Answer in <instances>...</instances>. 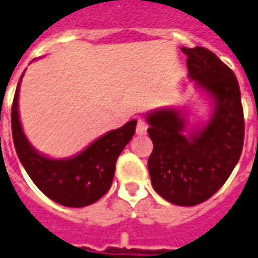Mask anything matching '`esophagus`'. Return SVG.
<instances>
[{
  "instance_id": "esophagus-1",
  "label": "esophagus",
  "mask_w": 258,
  "mask_h": 258,
  "mask_svg": "<svg viewBox=\"0 0 258 258\" xmlns=\"http://www.w3.org/2000/svg\"><path fill=\"white\" fill-rule=\"evenodd\" d=\"M147 128H148V124L145 121H143V120H138V122H137V134L138 136H145L147 134Z\"/></svg>"
}]
</instances>
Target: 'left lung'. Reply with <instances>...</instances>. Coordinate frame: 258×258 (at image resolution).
<instances>
[{"instance_id":"obj_1","label":"left lung","mask_w":258,"mask_h":258,"mask_svg":"<svg viewBox=\"0 0 258 258\" xmlns=\"http://www.w3.org/2000/svg\"><path fill=\"white\" fill-rule=\"evenodd\" d=\"M188 56L189 78L213 103L210 120L188 136L186 115L175 107L147 114L154 150L148 171L155 192L179 206L208 201L239 162L244 141L240 87L232 69L206 48H180Z\"/></svg>"}]
</instances>
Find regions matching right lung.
<instances>
[{
    "label": "right lung",
    "mask_w": 258,
    "mask_h": 258,
    "mask_svg": "<svg viewBox=\"0 0 258 258\" xmlns=\"http://www.w3.org/2000/svg\"><path fill=\"white\" fill-rule=\"evenodd\" d=\"M21 79L12 101V138L29 178L49 199L63 206L83 208L97 202L111 186L117 158L136 134L137 120L108 131L75 157L49 158L31 145L19 121Z\"/></svg>",
    "instance_id": "1"
}]
</instances>
